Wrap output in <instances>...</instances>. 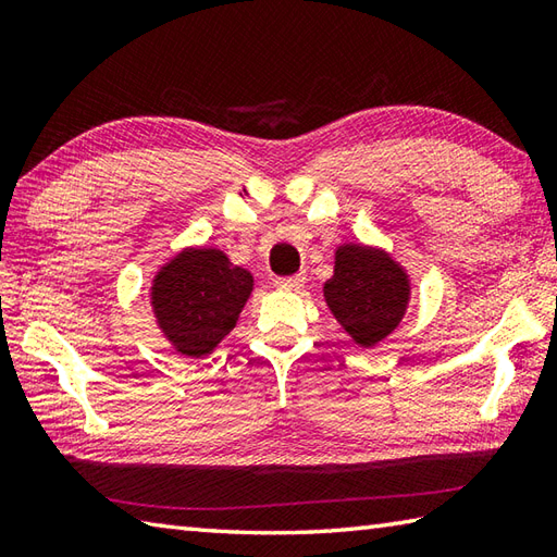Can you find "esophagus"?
<instances>
[{"instance_id":"esophagus-1","label":"esophagus","mask_w":557,"mask_h":557,"mask_svg":"<svg viewBox=\"0 0 557 557\" xmlns=\"http://www.w3.org/2000/svg\"><path fill=\"white\" fill-rule=\"evenodd\" d=\"M304 282H306V275H304V272H299V275L275 280V287L282 289V292H299L304 287Z\"/></svg>"}]
</instances>
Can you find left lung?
I'll return each instance as SVG.
<instances>
[{
	"label": "left lung",
	"mask_w": 557,
	"mask_h": 557,
	"mask_svg": "<svg viewBox=\"0 0 557 557\" xmlns=\"http://www.w3.org/2000/svg\"><path fill=\"white\" fill-rule=\"evenodd\" d=\"M323 297L354 345L371 349L395 333L405 318L411 282L407 270L383 248L339 244Z\"/></svg>",
	"instance_id": "1"
}]
</instances>
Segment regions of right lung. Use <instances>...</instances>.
Listing matches in <instances>:
<instances>
[{
    "label": "right lung",
    "mask_w": 557,
    "mask_h": 557,
    "mask_svg": "<svg viewBox=\"0 0 557 557\" xmlns=\"http://www.w3.org/2000/svg\"><path fill=\"white\" fill-rule=\"evenodd\" d=\"M251 292L253 275L227 253L188 246L156 272L150 306L174 351L203 359L232 333Z\"/></svg>",
    "instance_id": "1"
}]
</instances>
